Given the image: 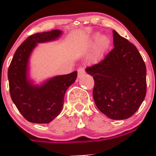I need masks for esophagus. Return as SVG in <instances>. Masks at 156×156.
I'll list each match as a JSON object with an SVG mask.
<instances>
[{
  "label": "esophagus",
  "mask_w": 156,
  "mask_h": 156,
  "mask_svg": "<svg viewBox=\"0 0 156 156\" xmlns=\"http://www.w3.org/2000/svg\"><path fill=\"white\" fill-rule=\"evenodd\" d=\"M85 74V71H84V68H79L78 69V78H81V77L83 76V75Z\"/></svg>",
  "instance_id": "1"
}]
</instances>
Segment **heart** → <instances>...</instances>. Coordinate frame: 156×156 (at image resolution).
I'll list each match as a JSON object with an SVG mask.
<instances>
[{"mask_svg":"<svg viewBox=\"0 0 156 156\" xmlns=\"http://www.w3.org/2000/svg\"><path fill=\"white\" fill-rule=\"evenodd\" d=\"M110 39L106 35H101L100 33H95L90 41L89 47L94 48L92 55L90 56L91 61L99 60L104 55L110 46Z\"/></svg>","mask_w":156,"mask_h":156,"instance_id":"b5f03b06","label":"heart"}]
</instances>
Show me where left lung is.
Segmentation results:
<instances>
[{
    "instance_id": "left-lung-1",
    "label": "left lung",
    "mask_w": 156,
    "mask_h": 156,
    "mask_svg": "<svg viewBox=\"0 0 156 156\" xmlns=\"http://www.w3.org/2000/svg\"><path fill=\"white\" fill-rule=\"evenodd\" d=\"M113 50L87 67L94 80L93 96L102 113L114 120L133 115L146 97V68L136 47L113 30Z\"/></svg>"
}]
</instances>
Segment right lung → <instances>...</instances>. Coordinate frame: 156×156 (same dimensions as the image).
<instances>
[{"label":"right lung","instance_id":"1","mask_svg":"<svg viewBox=\"0 0 156 156\" xmlns=\"http://www.w3.org/2000/svg\"><path fill=\"white\" fill-rule=\"evenodd\" d=\"M62 34L60 30L29 36L15 52L8 69L10 97L23 117L31 123L48 124L60 114L64 97L77 78V72L52 77L34 84L29 78V58L37 44L52 41Z\"/></svg>","mask_w":156,"mask_h":156}]
</instances>
